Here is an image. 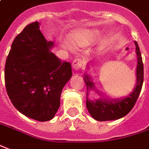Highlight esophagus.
Wrapping results in <instances>:
<instances>
[{
	"mask_svg": "<svg viewBox=\"0 0 149 149\" xmlns=\"http://www.w3.org/2000/svg\"><path fill=\"white\" fill-rule=\"evenodd\" d=\"M83 65H84V62L80 59V58H77L75 59L74 61L72 62V68L74 69L75 71H79L81 70V68H82Z\"/></svg>",
	"mask_w": 149,
	"mask_h": 149,
	"instance_id": "34e87169",
	"label": "esophagus"
}]
</instances>
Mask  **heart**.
<instances>
[{
    "label": "heart",
    "mask_w": 149,
    "mask_h": 149,
    "mask_svg": "<svg viewBox=\"0 0 149 149\" xmlns=\"http://www.w3.org/2000/svg\"><path fill=\"white\" fill-rule=\"evenodd\" d=\"M99 34H100L99 30H96V29H90V28L78 29V30H76L72 33V35L71 36V43L74 46L78 47V48L86 47V46L91 45L92 43L97 39V37L99 36ZM107 40H108V37L103 36L98 40L97 45L99 47H100L104 45ZM62 46L66 50H68V51L72 50L70 45L67 42H63L62 44Z\"/></svg>",
    "instance_id": "heart-1"
}]
</instances>
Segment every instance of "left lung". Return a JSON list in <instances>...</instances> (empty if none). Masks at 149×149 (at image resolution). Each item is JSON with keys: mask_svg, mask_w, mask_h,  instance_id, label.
Wrapping results in <instances>:
<instances>
[{"mask_svg": "<svg viewBox=\"0 0 149 149\" xmlns=\"http://www.w3.org/2000/svg\"><path fill=\"white\" fill-rule=\"evenodd\" d=\"M135 54L137 58L136 66V82L133 91L129 95L121 98H109L103 95L97 89L94 77L87 72L84 74V81L86 85V108L94 119L96 121H105L117 120L125 117L133 109L142 89L143 81V65L141 53L138 44L134 41ZM94 62H89L86 70H90L94 66ZM97 97L93 98L94 93Z\"/></svg>", "mask_w": 149, "mask_h": 149, "instance_id": "left-lung-1", "label": "left lung"}]
</instances>
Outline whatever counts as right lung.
I'll list each match as a JSON object with an SVG mask.
<instances>
[{"label":"right lung","mask_w":149,"mask_h":149,"mask_svg":"<svg viewBox=\"0 0 149 149\" xmlns=\"http://www.w3.org/2000/svg\"><path fill=\"white\" fill-rule=\"evenodd\" d=\"M45 40L40 23L26 26L15 37L5 67V81L11 103L26 117L51 120L60 106L62 90L72 75L71 64L61 63Z\"/></svg>","instance_id":"1"}]
</instances>
